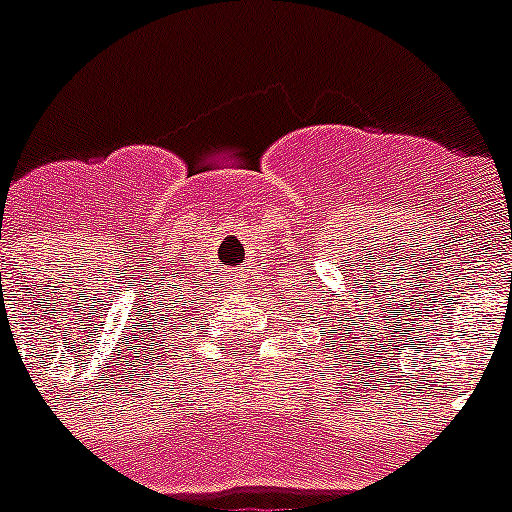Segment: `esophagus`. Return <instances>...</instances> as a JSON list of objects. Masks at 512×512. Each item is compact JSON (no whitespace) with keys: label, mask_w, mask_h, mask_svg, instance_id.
<instances>
[{"label":"esophagus","mask_w":512,"mask_h":512,"mask_svg":"<svg viewBox=\"0 0 512 512\" xmlns=\"http://www.w3.org/2000/svg\"><path fill=\"white\" fill-rule=\"evenodd\" d=\"M229 280H232V285L237 290H247L252 285V275H250V267H234L232 272H229Z\"/></svg>","instance_id":"esophagus-1"}]
</instances>
